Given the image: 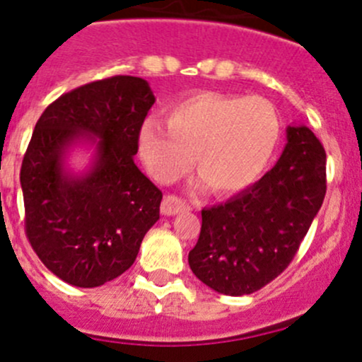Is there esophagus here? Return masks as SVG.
<instances>
[{"mask_svg": "<svg viewBox=\"0 0 362 362\" xmlns=\"http://www.w3.org/2000/svg\"><path fill=\"white\" fill-rule=\"evenodd\" d=\"M187 204L182 199H178L177 196H166L161 203V213L166 216H173L177 215V213L187 210Z\"/></svg>", "mask_w": 362, "mask_h": 362, "instance_id": "1", "label": "esophagus"}]
</instances>
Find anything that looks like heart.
<instances>
[{
  "mask_svg": "<svg viewBox=\"0 0 362 362\" xmlns=\"http://www.w3.org/2000/svg\"><path fill=\"white\" fill-rule=\"evenodd\" d=\"M163 124L146 119L139 130V156L159 184L192 170L216 194L239 192L260 178L281 136L276 107L264 97L196 93L166 111Z\"/></svg>",
  "mask_w": 362,
  "mask_h": 362,
  "instance_id": "1",
  "label": "heart"
}]
</instances>
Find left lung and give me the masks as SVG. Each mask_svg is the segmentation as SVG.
I'll list each match as a JSON object with an SVG mask.
<instances>
[{
    "mask_svg": "<svg viewBox=\"0 0 362 362\" xmlns=\"http://www.w3.org/2000/svg\"><path fill=\"white\" fill-rule=\"evenodd\" d=\"M326 194V152L305 124L286 128L279 161L227 203L201 211L189 253L194 276L213 291L250 295L290 265Z\"/></svg>",
    "mask_w": 362,
    "mask_h": 362,
    "instance_id": "1",
    "label": "left lung"
}]
</instances>
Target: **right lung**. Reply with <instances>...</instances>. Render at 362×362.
Here are the masks:
<instances>
[{"mask_svg": "<svg viewBox=\"0 0 362 362\" xmlns=\"http://www.w3.org/2000/svg\"><path fill=\"white\" fill-rule=\"evenodd\" d=\"M156 102L149 83L114 76L57 98L37 119L21 170L25 232L66 283L97 288L132 267L159 220L163 192L139 170V130ZM78 146L86 169L70 168Z\"/></svg>", "mask_w": 362, "mask_h": 362, "instance_id": "obj_1", "label": "right lung"}]
</instances>
